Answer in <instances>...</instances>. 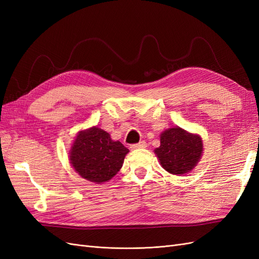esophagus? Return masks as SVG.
Masks as SVG:
<instances>
[{
    "mask_svg": "<svg viewBox=\"0 0 259 259\" xmlns=\"http://www.w3.org/2000/svg\"><path fill=\"white\" fill-rule=\"evenodd\" d=\"M146 147H147V143L146 142H139L138 144L133 145L131 148L132 149H143V148H146Z\"/></svg>",
    "mask_w": 259,
    "mask_h": 259,
    "instance_id": "obj_1",
    "label": "esophagus"
}]
</instances>
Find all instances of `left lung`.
Here are the masks:
<instances>
[{"instance_id":"left-lung-1","label":"left lung","mask_w":259,"mask_h":259,"mask_svg":"<svg viewBox=\"0 0 259 259\" xmlns=\"http://www.w3.org/2000/svg\"><path fill=\"white\" fill-rule=\"evenodd\" d=\"M161 166L173 175H186L197 166L203 154V140L199 134L179 126L163 131L160 147L154 149Z\"/></svg>"}]
</instances>
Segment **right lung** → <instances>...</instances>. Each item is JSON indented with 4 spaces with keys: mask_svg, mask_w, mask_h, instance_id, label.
<instances>
[{
    "mask_svg": "<svg viewBox=\"0 0 259 259\" xmlns=\"http://www.w3.org/2000/svg\"><path fill=\"white\" fill-rule=\"evenodd\" d=\"M130 152L119 140L97 126L82 130L69 150V160L82 178L94 184H104L114 177Z\"/></svg>",
    "mask_w": 259,
    "mask_h": 259,
    "instance_id": "add662e5",
    "label": "right lung"
}]
</instances>
